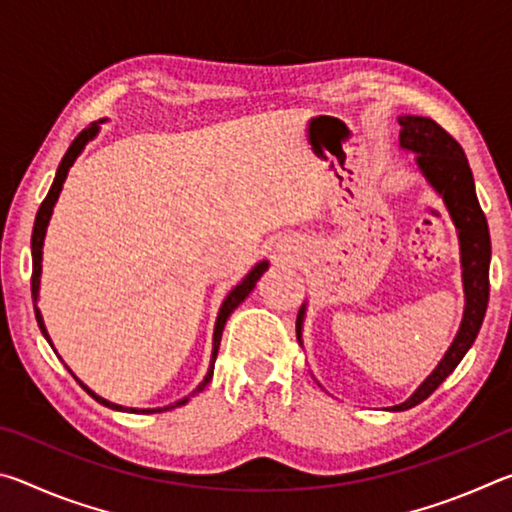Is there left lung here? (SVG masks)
<instances>
[{
	"label": "left lung",
	"instance_id": "8db88e82",
	"mask_svg": "<svg viewBox=\"0 0 512 512\" xmlns=\"http://www.w3.org/2000/svg\"><path fill=\"white\" fill-rule=\"evenodd\" d=\"M400 146L406 151L418 153V167L429 180L431 187L443 196L449 216L458 230L461 241V266H463V289H465V314L461 329H458L452 348L447 350L438 368L424 379V384L415 391L409 400L393 406V411H406L420 404L452 375L454 368L461 363L465 352L483 325L485 309L490 298V232L488 221L479 205L474 189L472 169L467 164L465 151L443 126L429 117H400ZM302 316L300 309L296 320V332L300 341Z\"/></svg>",
	"mask_w": 512,
	"mask_h": 512
}]
</instances>
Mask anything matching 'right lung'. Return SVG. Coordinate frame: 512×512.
I'll list each match as a JSON object with an SVG mask.
<instances>
[{"instance_id": "add662e5", "label": "right lung", "mask_w": 512, "mask_h": 512, "mask_svg": "<svg viewBox=\"0 0 512 512\" xmlns=\"http://www.w3.org/2000/svg\"><path fill=\"white\" fill-rule=\"evenodd\" d=\"M99 133V124H90L88 128H83V131L76 135V140L72 142V146H69L67 149V153H65V158L60 160V167H58V171H56V178H54V185H51V189H49V194L45 196V201H42V205H40V210H38V214H36V223H33V235H31V255H33V273H31V296H33V305H36L38 302V287H40V271H42V241H45V232H47V223H49V216H51V210H54V205H56V201H58V194H60V189H63V183H65V178H67V171H69V167H72L74 164V160L79 158V153L83 151V146L88 144L94 135ZM268 268V264L266 262H259L253 271H250L246 277H244V282L241 284H237L235 289L230 291V296L223 300V305H221V309H219V318H216V327H214V348H212V366H210V370H207V375H205V379H203V384L196 388V393H201L203 388L210 384V379H212V372H214V361H216V354H219V345H221V334H223V327H225V320L230 318V314L232 311H235L241 302L246 300V296L250 291L255 289V284H257V280L259 277H262V273L266 271ZM36 320H38V325H40V332L45 334V339L49 341V334H47V329H45V323H42V316H40V309H38V305H36ZM83 386V384H81ZM85 391H88L94 400H97L99 404H103V406H108V409H115V411H124V406H119V404H112V402H108V400H103V397H99V395H94L88 386H83ZM187 402V397L185 400H180V402H176V404H171V406H167V409H128L131 413H160V411H169V409H176V406H183Z\"/></svg>"}]
</instances>
